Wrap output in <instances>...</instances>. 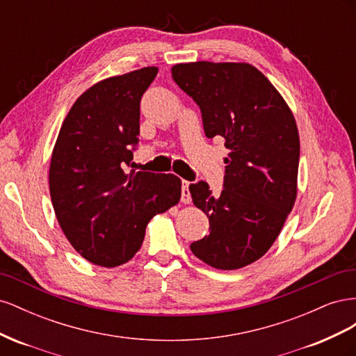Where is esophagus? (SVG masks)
Listing matches in <instances>:
<instances>
[{"mask_svg": "<svg viewBox=\"0 0 356 356\" xmlns=\"http://www.w3.org/2000/svg\"><path fill=\"white\" fill-rule=\"evenodd\" d=\"M190 182L188 181H182V187H181V202L182 203H190L191 202V195H190Z\"/></svg>", "mask_w": 356, "mask_h": 356, "instance_id": "obj_1", "label": "esophagus"}]
</instances>
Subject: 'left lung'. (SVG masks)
Masks as SVG:
<instances>
[{
    "instance_id": "left-lung-1",
    "label": "left lung",
    "mask_w": 356,
    "mask_h": 356,
    "mask_svg": "<svg viewBox=\"0 0 356 356\" xmlns=\"http://www.w3.org/2000/svg\"><path fill=\"white\" fill-rule=\"evenodd\" d=\"M172 79L202 111L204 135L221 136L224 190L190 186L211 233L190 245L199 260L236 270L261 258L281 233L297 197L300 138L293 111L263 72L245 62H188Z\"/></svg>"
}]
</instances>
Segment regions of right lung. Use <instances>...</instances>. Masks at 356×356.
<instances>
[{
	"instance_id": "obj_1",
	"label": "right lung",
	"mask_w": 356,
	"mask_h": 356,
	"mask_svg": "<svg viewBox=\"0 0 356 356\" xmlns=\"http://www.w3.org/2000/svg\"><path fill=\"white\" fill-rule=\"evenodd\" d=\"M157 72L145 67L93 84L71 106L53 148V209L74 250L96 266L132 260L148 221L181 199L174 174L126 172L139 141V102Z\"/></svg>"
}]
</instances>
